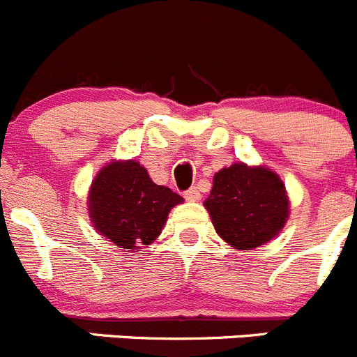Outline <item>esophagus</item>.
I'll return each instance as SVG.
<instances>
[{
    "label": "esophagus",
    "instance_id": "esophagus-1",
    "mask_svg": "<svg viewBox=\"0 0 357 357\" xmlns=\"http://www.w3.org/2000/svg\"><path fill=\"white\" fill-rule=\"evenodd\" d=\"M185 199H186V201H190V202L199 201V199H201V192H199V190H197V186L186 190V192H185Z\"/></svg>",
    "mask_w": 357,
    "mask_h": 357
}]
</instances>
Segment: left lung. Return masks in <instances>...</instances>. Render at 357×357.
<instances>
[{
  "label": "left lung",
  "mask_w": 357,
  "mask_h": 357,
  "mask_svg": "<svg viewBox=\"0 0 357 357\" xmlns=\"http://www.w3.org/2000/svg\"><path fill=\"white\" fill-rule=\"evenodd\" d=\"M204 206L220 238L236 250L271 241L289 218V197L278 174L243 162L216 172Z\"/></svg>",
  "instance_id": "1"
}]
</instances>
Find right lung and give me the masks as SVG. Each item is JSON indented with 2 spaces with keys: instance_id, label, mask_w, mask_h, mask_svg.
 I'll use <instances>...</instances> for the list:
<instances>
[{
  "instance_id": "obj_1",
  "label": "right lung",
  "mask_w": 357,
  "mask_h": 357,
  "mask_svg": "<svg viewBox=\"0 0 357 357\" xmlns=\"http://www.w3.org/2000/svg\"><path fill=\"white\" fill-rule=\"evenodd\" d=\"M181 195L151 181L135 160L107 163L89 188V218L96 232L118 248L151 245L162 232L167 216Z\"/></svg>"
}]
</instances>
